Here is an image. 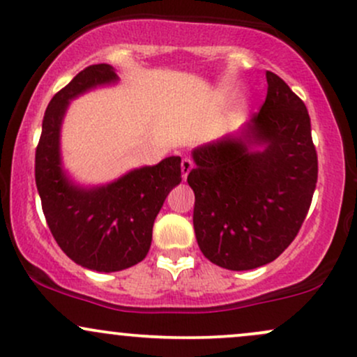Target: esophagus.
<instances>
[{
	"label": "esophagus",
	"instance_id": "obj_1",
	"mask_svg": "<svg viewBox=\"0 0 357 357\" xmlns=\"http://www.w3.org/2000/svg\"><path fill=\"white\" fill-rule=\"evenodd\" d=\"M191 169H192V159H191V158H183V161H181L183 179L188 178V174H190Z\"/></svg>",
	"mask_w": 357,
	"mask_h": 357
}]
</instances>
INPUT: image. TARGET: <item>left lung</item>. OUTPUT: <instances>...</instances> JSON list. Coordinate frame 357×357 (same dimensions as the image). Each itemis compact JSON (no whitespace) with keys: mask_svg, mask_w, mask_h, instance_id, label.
<instances>
[{"mask_svg":"<svg viewBox=\"0 0 357 357\" xmlns=\"http://www.w3.org/2000/svg\"><path fill=\"white\" fill-rule=\"evenodd\" d=\"M267 84L260 112L238 136L192 151L196 240L208 260L228 270L275 260L301 230L317 184L305 104L273 72Z\"/></svg>","mask_w":357,"mask_h":357,"instance_id":"left-lung-1","label":"left lung"}]
</instances>
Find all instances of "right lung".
Instances as JSON below:
<instances>
[{
    "label": "right lung",
    "mask_w": 357,
    "mask_h": 357,
    "mask_svg": "<svg viewBox=\"0 0 357 357\" xmlns=\"http://www.w3.org/2000/svg\"><path fill=\"white\" fill-rule=\"evenodd\" d=\"M117 82L107 63L90 65L53 96L35 153V181L53 238L65 255L97 272H119L144 260L166 196L181 183V158L127 173L99 188L75 186L61 171L60 126L68 102L85 90Z\"/></svg>",
    "instance_id": "1"
}]
</instances>
